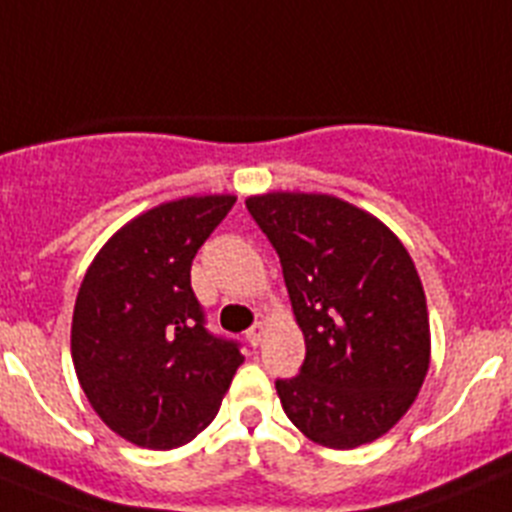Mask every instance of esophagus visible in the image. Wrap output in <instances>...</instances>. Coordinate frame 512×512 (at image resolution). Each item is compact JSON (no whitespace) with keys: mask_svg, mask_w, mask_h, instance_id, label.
<instances>
[{"mask_svg":"<svg viewBox=\"0 0 512 512\" xmlns=\"http://www.w3.org/2000/svg\"><path fill=\"white\" fill-rule=\"evenodd\" d=\"M264 333H266V323H256L253 328L246 330V341L251 343V346H259L261 338H264Z\"/></svg>","mask_w":512,"mask_h":512,"instance_id":"esophagus-1","label":"esophagus"}]
</instances>
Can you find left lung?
<instances>
[{
	"label": "left lung",
	"instance_id": "obj_1",
	"mask_svg": "<svg viewBox=\"0 0 512 512\" xmlns=\"http://www.w3.org/2000/svg\"><path fill=\"white\" fill-rule=\"evenodd\" d=\"M248 212L282 261L305 364L279 379L287 418L310 441L356 449L392 431L431 364L423 282L372 212L320 192L251 194Z\"/></svg>",
	"mask_w": 512,
	"mask_h": 512
}]
</instances>
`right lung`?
I'll use <instances>...</instances> for the list:
<instances>
[{"label": "right lung", "instance_id": "right-lung-1", "mask_svg": "<svg viewBox=\"0 0 512 512\" xmlns=\"http://www.w3.org/2000/svg\"><path fill=\"white\" fill-rule=\"evenodd\" d=\"M235 194H192L140 212L81 279L71 359L94 413L125 441L169 451L205 431L243 364L202 325L189 269Z\"/></svg>", "mask_w": 512, "mask_h": 512}]
</instances>
